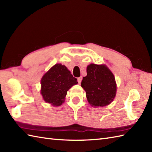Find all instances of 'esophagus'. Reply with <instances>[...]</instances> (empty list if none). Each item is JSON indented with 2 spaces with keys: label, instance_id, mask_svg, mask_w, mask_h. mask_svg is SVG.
Instances as JSON below:
<instances>
[{
  "label": "esophagus",
  "instance_id": "obj_1",
  "mask_svg": "<svg viewBox=\"0 0 152 152\" xmlns=\"http://www.w3.org/2000/svg\"><path fill=\"white\" fill-rule=\"evenodd\" d=\"M82 80V76H80V77H79V78H78V83H81Z\"/></svg>",
  "mask_w": 152,
  "mask_h": 152
}]
</instances>
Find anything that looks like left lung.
I'll list each match as a JSON object with an SVG mask.
<instances>
[{
    "label": "left lung",
    "instance_id": "left-lung-1",
    "mask_svg": "<svg viewBox=\"0 0 152 152\" xmlns=\"http://www.w3.org/2000/svg\"><path fill=\"white\" fill-rule=\"evenodd\" d=\"M81 86L86 91L88 101L95 107L110 104L117 91L114 74L105 64L88 65L87 76L83 78Z\"/></svg>",
    "mask_w": 152,
    "mask_h": 152
}]
</instances>
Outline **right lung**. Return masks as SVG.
<instances>
[{"mask_svg": "<svg viewBox=\"0 0 152 152\" xmlns=\"http://www.w3.org/2000/svg\"><path fill=\"white\" fill-rule=\"evenodd\" d=\"M77 83L65 66L56 64L42 78L40 93L45 102L59 106L64 102L68 90Z\"/></svg>", "mask_w": 152, "mask_h": 152, "instance_id": "add662e5", "label": "right lung"}]
</instances>
